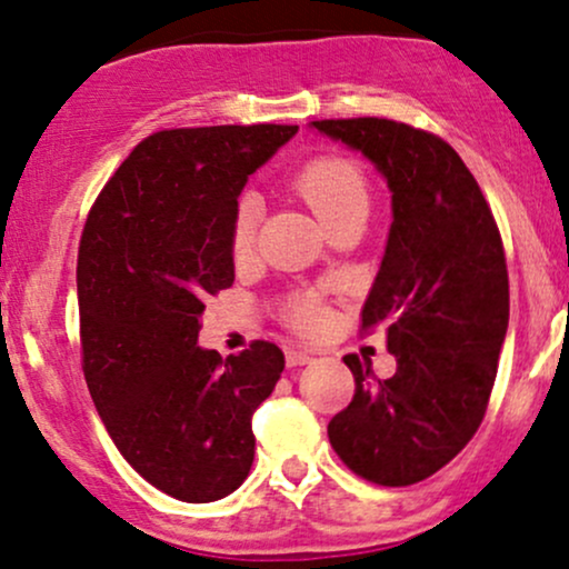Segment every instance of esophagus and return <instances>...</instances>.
<instances>
[{
    "mask_svg": "<svg viewBox=\"0 0 569 569\" xmlns=\"http://www.w3.org/2000/svg\"><path fill=\"white\" fill-rule=\"evenodd\" d=\"M311 352H306V349H296L290 347L287 349V366H306V362H311Z\"/></svg>",
    "mask_w": 569,
    "mask_h": 569,
    "instance_id": "esophagus-1",
    "label": "esophagus"
}]
</instances>
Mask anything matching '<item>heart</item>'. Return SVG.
I'll list each match as a JSON object with an SVG mask.
<instances>
[{
	"label": "heart",
	"instance_id": "b5f03b06",
	"mask_svg": "<svg viewBox=\"0 0 569 569\" xmlns=\"http://www.w3.org/2000/svg\"><path fill=\"white\" fill-rule=\"evenodd\" d=\"M292 190L315 209L319 220L333 228L347 214L360 212L368 207V184L360 166L343 156H317L306 161L298 174L292 177ZM260 201L258 196L244 193L236 201L231 220V250L236 258H244L254 244L258 231ZM282 317L290 328L301 333H319L328 322L325 309L317 298L296 292L282 303Z\"/></svg>",
	"mask_w": 569,
	"mask_h": 569
}]
</instances>
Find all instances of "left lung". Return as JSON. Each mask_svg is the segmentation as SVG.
<instances>
[{"mask_svg":"<svg viewBox=\"0 0 569 569\" xmlns=\"http://www.w3.org/2000/svg\"><path fill=\"white\" fill-rule=\"evenodd\" d=\"M355 147L392 190V228L360 330L387 325L398 370L376 379L347 355L352 403L328 425L352 473L411 487L468 446L487 413L508 330V266L500 228L476 177L436 133L387 118L315 120Z\"/></svg>","mask_w":569,"mask_h":569,"instance_id":"obj_1","label":"left lung"}]
</instances>
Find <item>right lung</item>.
Instances as JSON below:
<instances>
[{
    "label": "right lung",
    "mask_w": 569,
    "mask_h": 569,
    "mask_svg": "<svg viewBox=\"0 0 569 569\" xmlns=\"http://www.w3.org/2000/svg\"><path fill=\"white\" fill-rule=\"evenodd\" d=\"M298 126H203L147 137L88 212L78 250L82 373L126 462L182 502L241 487L252 413L284 355L196 347L203 301L233 284L231 220L247 177Z\"/></svg>",
    "instance_id": "obj_1"
}]
</instances>
